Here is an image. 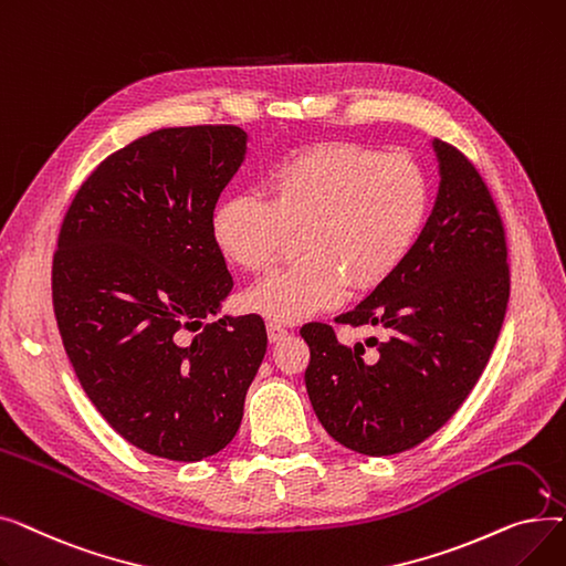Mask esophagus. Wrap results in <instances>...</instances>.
<instances>
[{"instance_id":"1","label":"esophagus","mask_w":566,"mask_h":566,"mask_svg":"<svg viewBox=\"0 0 566 566\" xmlns=\"http://www.w3.org/2000/svg\"><path fill=\"white\" fill-rule=\"evenodd\" d=\"M265 328H268V339H271V342H280L289 333L280 321H273V318L265 321Z\"/></svg>"}]
</instances>
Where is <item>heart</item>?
<instances>
[{
	"label": "heart",
	"instance_id": "b5f03b06",
	"mask_svg": "<svg viewBox=\"0 0 566 566\" xmlns=\"http://www.w3.org/2000/svg\"><path fill=\"white\" fill-rule=\"evenodd\" d=\"M429 197L424 171L406 156L321 144L268 174L265 197H227L213 216V241L233 265L261 275L303 233V261L245 298L250 310L293 323L339 305L350 286L388 282L418 243Z\"/></svg>",
	"mask_w": 566,
	"mask_h": 566
}]
</instances>
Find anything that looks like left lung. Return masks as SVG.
I'll return each instance as SVG.
<instances>
[{
    "label": "left lung",
    "mask_w": 566,
    "mask_h": 566,
    "mask_svg": "<svg viewBox=\"0 0 566 566\" xmlns=\"http://www.w3.org/2000/svg\"><path fill=\"white\" fill-rule=\"evenodd\" d=\"M438 160L433 211L399 271L337 323L374 325L367 355L333 325L301 328L307 395L318 422L367 457L406 452L436 433L480 380L510 301L504 227L486 184L454 146Z\"/></svg>",
    "instance_id": "left-lung-1"
}]
</instances>
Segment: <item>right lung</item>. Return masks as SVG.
<instances>
[{"mask_svg": "<svg viewBox=\"0 0 566 566\" xmlns=\"http://www.w3.org/2000/svg\"><path fill=\"white\" fill-rule=\"evenodd\" d=\"M248 142L238 126L139 137L92 171L59 231L52 303L75 376L118 436L169 461L227 448L268 346L256 314L206 321L233 289L213 211Z\"/></svg>", "mask_w": 566, "mask_h": 566, "instance_id": "add662e5", "label": "right lung"}]
</instances>
